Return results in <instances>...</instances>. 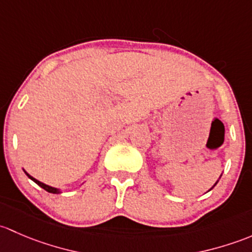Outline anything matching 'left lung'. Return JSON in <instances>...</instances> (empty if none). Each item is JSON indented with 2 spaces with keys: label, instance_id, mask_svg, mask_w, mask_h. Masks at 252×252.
Returning <instances> with one entry per match:
<instances>
[{
  "label": "left lung",
  "instance_id": "left-lung-1",
  "mask_svg": "<svg viewBox=\"0 0 252 252\" xmlns=\"http://www.w3.org/2000/svg\"><path fill=\"white\" fill-rule=\"evenodd\" d=\"M217 182H219V181H217ZM217 182H216V183H217ZM216 183H215V186H216ZM215 186H214V187H215Z\"/></svg>",
  "mask_w": 252,
  "mask_h": 252
}]
</instances>
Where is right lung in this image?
Masks as SVG:
<instances>
[{
  "label": "right lung",
  "mask_w": 252,
  "mask_h": 252,
  "mask_svg": "<svg viewBox=\"0 0 252 252\" xmlns=\"http://www.w3.org/2000/svg\"><path fill=\"white\" fill-rule=\"evenodd\" d=\"M25 173H27V172H25ZM27 176H28V177L30 178V180H32L33 182H35L36 184H38V186H40L41 188H43V189H45V190H47L48 193H53V194H58V193H61V190H59V189H57V188H53V187H51V186H47V184H45V183L40 182V181H37V180H36V178H33L32 176H30L29 173H27Z\"/></svg>",
  "instance_id": "right-lung-1"
}]
</instances>
